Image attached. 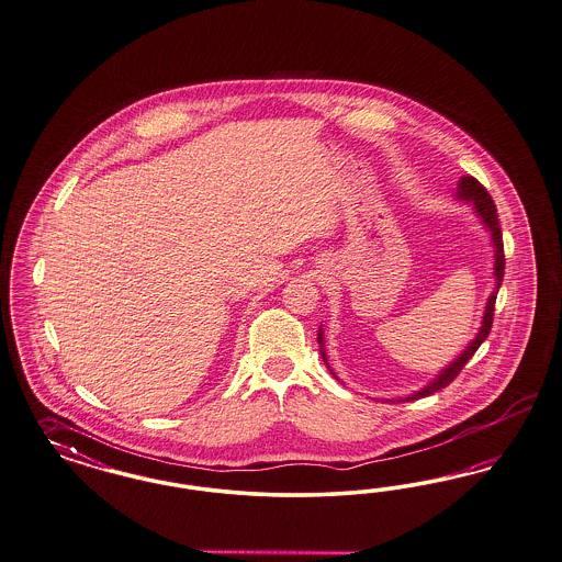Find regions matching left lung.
Instances as JSON below:
<instances>
[{"label":"left lung","instance_id":"obj_1","mask_svg":"<svg viewBox=\"0 0 562 562\" xmlns=\"http://www.w3.org/2000/svg\"><path fill=\"white\" fill-rule=\"evenodd\" d=\"M459 196H463V199H469V201H473V205H475V212L482 215V220H484L485 226L490 228V233H492V240H494V249H496V263H494V276H496V291L492 292V296L487 299V305H485V315H484V324H482V329H480V334H477V338L467 347L463 355L450 366V368H446L438 378H436V382H431L429 386L424 387L422 392H415L413 396H408L407 401H417V398H424V396H429V394H434V392H438V390H442V387L448 386L461 371H463L464 366H467V361L475 355V350L482 347V342H484L485 338L490 336V329H492V324H494V307H496V294H498V289H501V284H503V276H504V243H503V231H501V222H498V213H496V205H494V201H492V196L487 194L485 191L484 184L477 180V178H473V176H463L461 178V184H459ZM317 340L322 342L324 338H322V334L317 336ZM326 357V355H324ZM403 403V401H401Z\"/></svg>","mask_w":562,"mask_h":562}]
</instances>
